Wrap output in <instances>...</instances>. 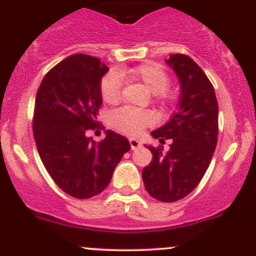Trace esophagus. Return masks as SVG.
I'll return each mask as SVG.
<instances>
[{
  "instance_id": "obj_1",
  "label": "esophagus",
  "mask_w": 256,
  "mask_h": 256,
  "mask_svg": "<svg viewBox=\"0 0 256 256\" xmlns=\"http://www.w3.org/2000/svg\"><path fill=\"white\" fill-rule=\"evenodd\" d=\"M128 141H130L131 150H136V148H138V147H141V142H140L138 140H136V138H130V140H128Z\"/></svg>"
}]
</instances>
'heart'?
<instances>
[{
  "mask_svg": "<svg viewBox=\"0 0 256 256\" xmlns=\"http://www.w3.org/2000/svg\"><path fill=\"white\" fill-rule=\"evenodd\" d=\"M121 80L140 82L150 93L158 94L162 98L169 86V77L157 64H142L128 70L110 72L102 78L100 96L108 104H115L121 96ZM157 116L150 110H140L134 108H121L110 115L112 128L128 135H138L144 128L153 125Z\"/></svg>",
  "mask_w": 256,
  "mask_h": 256,
  "instance_id": "heart-1",
  "label": "heart"
}]
</instances>
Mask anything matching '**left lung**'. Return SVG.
Here are the masks:
<instances>
[{"label": "left lung", "mask_w": 256, "mask_h": 256, "mask_svg": "<svg viewBox=\"0 0 256 256\" xmlns=\"http://www.w3.org/2000/svg\"><path fill=\"white\" fill-rule=\"evenodd\" d=\"M180 82L178 110L150 135L160 144L170 140L169 150L147 146L153 160L142 170L144 188L156 200L174 202L189 195L205 176L218 135V104L212 83L200 66L182 54L166 61Z\"/></svg>", "instance_id": "1"}]
</instances>
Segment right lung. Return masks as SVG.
I'll return each instance as SVG.
<instances>
[{
    "label": "right lung",
    "mask_w": 256,
    "mask_h": 256,
    "mask_svg": "<svg viewBox=\"0 0 256 256\" xmlns=\"http://www.w3.org/2000/svg\"><path fill=\"white\" fill-rule=\"evenodd\" d=\"M108 71L99 58L71 55L45 74L36 93L33 132L38 152L56 185L76 198L103 192L131 148L126 137L112 130L98 144L87 136L99 126L100 82Z\"/></svg>",
    "instance_id": "right-lung-1"
}]
</instances>
